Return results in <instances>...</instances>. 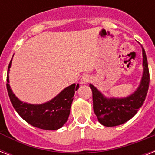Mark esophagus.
Listing matches in <instances>:
<instances>
[{"label": "esophagus", "mask_w": 155, "mask_h": 155, "mask_svg": "<svg viewBox=\"0 0 155 155\" xmlns=\"http://www.w3.org/2000/svg\"><path fill=\"white\" fill-rule=\"evenodd\" d=\"M91 80V76L88 75H84L82 78H81V80H80V83L82 84H88L89 81Z\"/></svg>", "instance_id": "obj_1"}]
</instances>
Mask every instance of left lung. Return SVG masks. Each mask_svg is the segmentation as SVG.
Masks as SVG:
<instances>
[{
	"label": "left lung",
	"instance_id": "8db88e82",
	"mask_svg": "<svg viewBox=\"0 0 155 155\" xmlns=\"http://www.w3.org/2000/svg\"><path fill=\"white\" fill-rule=\"evenodd\" d=\"M143 55V75L138 88L134 93L124 98H106L93 84H89L93 92V110L97 120L106 127H114L131 120L143 105L150 84V72L145 49Z\"/></svg>",
	"mask_w": 155,
	"mask_h": 155
}]
</instances>
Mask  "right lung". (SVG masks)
I'll list each match as a JSON object with an SVG mask.
<instances>
[{
  "instance_id": "add662e5",
  "label": "right lung",
  "mask_w": 155,
  "mask_h": 155,
  "mask_svg": "<svg viewBox=\"0 0 155 155\" xmlns=\"http://www.w3.org/2000/svg\"><path fill=\"white\" fill-rule=\"evenodd\" d=\"M11 62L12 59L8 67L6 87L10 101L18 114L26 122L41 129L57 130L62 127L69 117L73 97L80 87L79 84L75 85V84H73L68 86L58 96L45 103L34 105L22 102L15 97L9 84V71Z\"/></svg>"
}]
</instances>
